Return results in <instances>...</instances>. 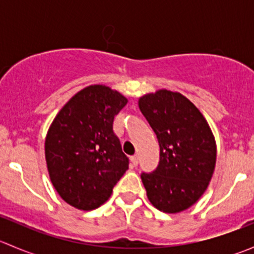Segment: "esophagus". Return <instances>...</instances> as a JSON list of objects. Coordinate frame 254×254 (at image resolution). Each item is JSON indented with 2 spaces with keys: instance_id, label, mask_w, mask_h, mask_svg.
Masks as SVG:
<instances>
[{
  "instance_id": "esophagus-1",
  "label": "esophagus",
  "mask_w": 254,
  "mask_h": 254,
  "mask_svg": "<svg viewBox=\"0 0 254 254\" xmlns=\"http://www.w3.org/2000/svg\"><path fill=\"white\" fill-rule=\"evenodd\" d=\"M130 160H131V165L134 166H137V163H139V160H137V156H131V157H130Z\"/></svg>"
}]
</instances>
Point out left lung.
<instances>
[{
    "mask_svg": "<svg viewBox=\"0 0 254 254\" xmlns=\"http://www.w3.org/2000/svg\"><path fill=\"white\" fill-rule=\"evenodd\" d=\"M139 108L160 143V162L141 173L148 200L176 214L196 203L206 190L216 163V143L199 109L178 92L160 89L139 99Z\"/></svg>",
    "mask_w": 254,
    "mask_h": 254,
    "instance_id": "left-lung-1",
    "label": "left lung"
}]
</instances>
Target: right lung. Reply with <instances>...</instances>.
I'll return each mask as SVG.
<instances>
[{"label":"right lung","mask_w":254,"mask_h":254,"mask_svg":"<svg viewBox=\"0 0 254 254\" xmlns=\"http://www.w3.org/2000/svg\"><path fill=\"white\" fill-rule=\"evenodd\" d=\"M127 99L103 84L76 93L54 119L45 139V160L59 195L79 210L97 209L129 168L113 131Z\"/></svg>","instance_id":"add662e5"}]
</instances>
